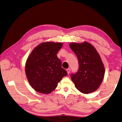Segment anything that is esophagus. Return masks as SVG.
<instances>
[{"label":"esophagus","mask_w":122,"mask_h":122,"mask_svg":"<svg viewBox=\"0 0 122 122\" xmlns=\"http://www.w3.org/2000/svg\"><path fill=\"white\" fill-rule=\"evenodd\" d=\"M67 70V73H68V74H69V73L70 72V68H68V69H67V70Z\"/></svg>","instance_id":"esophagus-1"}]
</instances>
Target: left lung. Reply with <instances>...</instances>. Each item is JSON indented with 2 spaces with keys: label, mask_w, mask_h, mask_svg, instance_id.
<instances>
[{
  "label": "left lung",
  "mask_w": 122,
  "mask_h": 122,
  "mask_svg": "<svg viewBox=\"0 0 122 122\" xmlns=\"http://www.w3.org/2000/svg\"><path fill=\"white\" fill-rule=\"evenodd\" d=\"M70 47L76 55L79 68L71 78L77 90L88 94L98 89L103 81L105 67L98 52L87 42L72 43Z\"/></svg>",
  "instance_id": "left-lung-1"
}]
</instances>
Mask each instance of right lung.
<instances>
[{
  "instance_id": "right-lung-1",
  "label": "right lung",
  "mask_w": 122,
  "mask_h": 122,
  "mask_svg": "<svg viewBox=\"0 0 122 122\" xmlns=\"http://www.w3.org/2000/svg\"><path fill=\"white\" fill-rule=\"evenodd\" d=\"M62 46L61 43H41L33 50L26 60V76L30 85L37 92L50 93L67 75L56 55Z\"/></svg>"
}]
</instances>
